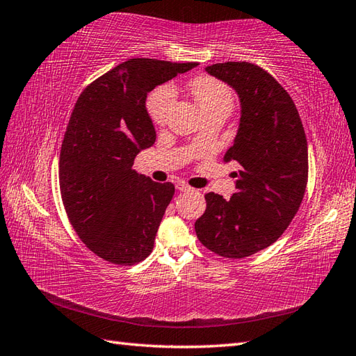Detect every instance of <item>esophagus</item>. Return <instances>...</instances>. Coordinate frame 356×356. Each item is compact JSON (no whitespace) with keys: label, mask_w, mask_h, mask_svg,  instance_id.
I'll return each instance as SVG.
<instances>
[{"label":"esophagus","mask_w":356,"mask_h":356,"mask_svg":"<svg viewBox=\"0 0 356 356\" xmlns=\"http://www.w3.org/2000/svg\"><path fill=\"white\" fill-rule=\"evenodd\" d=\"M176 188L179 191H182V193H188V191H193V188L190 186V185H186L185 182H177L176 184Z\"/></svg>","instance_id":"esophagus-1"}]
</instances>
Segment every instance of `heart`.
Returning a JSON list of instances; mask_svg holds the SVG:
<instances>
[{
    "mask_svg": "<svg viewBox=\"0 0 356 356\" xmlns=\"http://www.w3.org/2000/svg\"><path fill=\"white\" fill-rule=\"evenodd\" d=\"M194 101L202 113L217 107H232V96L228 87L213 78L194 79L190 86ZM176 97V92L170 86L157 88L148 99V113L154 124H163Z\"/></svg>",
    "mask_w": 356,
    "mask_h": 356,
    "instance_id": "obj_1",
    "label": "heart"
}]
</instances>
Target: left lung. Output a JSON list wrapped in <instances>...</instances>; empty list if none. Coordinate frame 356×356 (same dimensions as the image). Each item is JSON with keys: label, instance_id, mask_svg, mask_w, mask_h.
Here are the masks:
<instances>
[{"label": "left lung", "instance_id": "8db88e82", "mask_svg": "<svg viewBox=\"0 0 356 356\" xmlns=\"http://www.w3.org/2000/svg\"><path fill=\"white\" fill-rule=\"evenodd\" d=\"M236 90L240 122L225 161H236L229 200L208 193L194 228L203 246L226 259H243L270 246L289 226L307 185V140L289 93L251 63L205 69Z\"/></svg>", "mask_w": 356, "mask_h": 356}]
</instances>
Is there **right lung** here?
I'll return each mask as SVG.
<instances>
[{
	"mask_svg": "<svg viewBox=\"0 0 356 356\" xmlns=\"http://www.w3.org/2000/svg\"><path fill=\"white\" fill-rule=\"evenodd\" d=\"M195 63L134 58L92 82L78 97L59 157L65 213L90 251L116 264L139 263L154 238L174 185L133 170L156 140L147 95Z\"/></svg>",
	"mask_w": 356,
	"mask_h": 356,
	"instance_id": "right-lung-1",
	"label": "right lung"
}]
</instances>
